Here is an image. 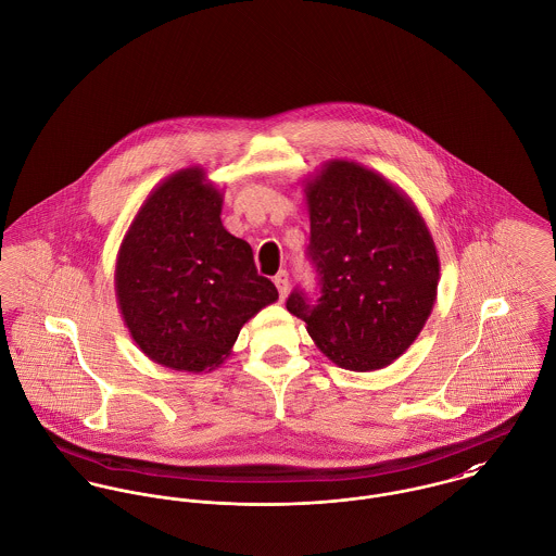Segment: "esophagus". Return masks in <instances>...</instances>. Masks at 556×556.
Wrapping results in <instances>:
<instances>
[{
  "label": "esophagus",
  "instance_id": "esophagus-1",
  "mask_svg": "<svg viewBox=\"0 0 556 556\" xmlns=\"http://www.w3.org/2000/svg\"><path fill=\"white\" fill-rule=\"evenodd\" d=\"M274 285H276V289H278V293H280V298L285 300L287 298V291H289V274L282 269V271H278L276 274V278H274Z\"/></svg>",
  "mask_w": 556,
  "mask_h": 556
}]
</instances>
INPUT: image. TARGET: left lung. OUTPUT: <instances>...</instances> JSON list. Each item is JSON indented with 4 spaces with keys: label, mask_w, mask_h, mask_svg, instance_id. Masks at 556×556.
I'll list each match as a JSON object with an SVG mask.
<instances>
[{
    "label": "left lung",
    "mask_w": 556,
    "mask_h": 556,
    "mask_svg": "<svg viewBox=\"0 0 556 556\" xmlns=\"http://www.w3.org/2000/svg\"><path fill=\"white\" fill-rule=\"evenodd\" d=\"M304 192L320 298L311 304L293 291L287 311L336 366L381 370L415 342L434 308V239L415 203L359 162H325Z\"/></svg>",
    "instance_id": "obj_1"
}]
</instances>
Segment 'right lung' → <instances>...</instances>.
<instances>
[{
  "label": "right lung",
  "instance_id": "obj_1",
  "mask_svg": "<svg viewBox=\"0 0 556 556\" xmlns=\"http://www.w3.org/2000/svg\"><path fill=\"white\" fill-rule=\"evenodd\" d=\"M223 190L188 166L148 194L115 263L117 306L135 344L179 372L216 370L239 329L278 300L252 248L220 220Z\"/></svg>",
  "mask_w": 556,
  "mask_h": 556
}]
</instances>
